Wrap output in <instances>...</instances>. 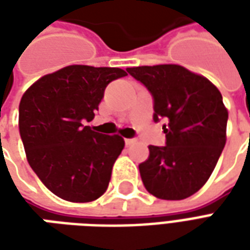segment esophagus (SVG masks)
Instances as JSON below:
<instances>
[{
    "mask_svg": "<svg viewBox=\"0 0 250 250\" xmlns=\"http://www.w3.org/2000/svg\"><path fill=\"white\" fill-rule=\"evenodd\" d=\"M125 146H131L132 143H135V139H125Z\"/></svg>",
    "mask_w": 250,
    "mask_h": 250,
    "instance_id": "obj_1",
    "label": "esophagus"
}]
</instances>
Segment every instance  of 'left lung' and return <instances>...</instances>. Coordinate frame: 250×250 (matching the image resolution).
Returning <instances> with one entry per match:
<instances>
[{"label": "left lung", "instance_id": "left-lung-1", "mask_svg": "<svg viewBox=\"0 0 250 250\" xmlns=\"http://www.w3.org/2000/svg\"><path fill=\"white\" fill-rule=\"evenodd\" d=\"M154 98V120L166 118V146H148L139 165L154 197L179 201L197 193L213 173L226 143L228 109L213 83L177 64L127 68Z\"/></svg>", "mask_w": 250, "mask_h": 250}]
</instances>
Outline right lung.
<instances>
[{
	"mask_svg": "<svg viewBox=\"0 0 250 250\" xmlns=\"http://www.w3.org/2000/svg\"><path fill=\"white\" fill-rule=\"evenodd\" d=\"M120 68L68 65L40 77L20 102L19 127L26 159L52 193L69 202H91L105 193L125 147L118 134L103 135L91 122Z\"/></svg>",
	"mask_w": 250,
	"mask_h": 250,
	"instance_id": "add662e5",
	"label": "right lung"
}]
</instances>
